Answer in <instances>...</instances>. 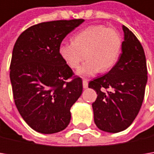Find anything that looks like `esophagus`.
<instances>
[{
    "instance_id": "34e87169",
    "label": "esophagus",
    "mask_w": 154,
    "mask_h": 154,
    "mask_svg": "<svg viewBox=\"0 0 154 154\" xmlns=\"http://www.w3.org/2000/svg\"><path fill=\"white\" fill-rule=\"evenodd\" d=\"M82 84H83V87H84V88H87V87H88V81L86 80H83Z\"/></svg>"
}]
</instances>
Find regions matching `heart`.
I'll return each instance as SVG.
<instances>
[{"label": "heart", "instance_id": "obj_1", "mask_svg": "<svg viewBox=\"0 0 154 154\" xmlns=\"http://www.w3.org/2000/svg\"><path fill=\"white\" fill-rule=\"evenodd\" d=\"M122 44L121 36L116 29L92 25L76 33L74 42H62L59 54L72 68H78L86 56L87 60L78 69V74L89 76L113 68L119 58Z\"/></svg>", "mask_w": 154, "mask_h": 154}]
</instances>
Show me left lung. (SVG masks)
Wrapping results in <instances>:
<instances>
[{
  "mask_svg": "<svg viewBox=\"0 0 154 154\" xmlns=\"http://www.w3.org/2000/svg\"><path fill=\"white\" fill-rule=\"evenodd\" d=\"M122 30L124 41L118 61L105 75L88 84L98 94L92 103L94 122L109 133L121 132L131 125L141 107L147 81L142 45L128 28L123 26Z\"/></svg>",
  "mask_w": 154,
  "mask_h": 154,
  "instance_id": "8db88e82",
  "label": "left lung"
}]
</instances>
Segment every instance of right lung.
I'll use <instances>...</instances> for the list:
<instances>
[{
    "mask_svg": "<svg viewBox=\"0 0 154 154\" xmlns=\"http://www.w3.org/2000/svg\"><path fill=\"white\" fill-rule=\"evenodd\" d=\"M84 20L43 22L27 28L15 43L10 63L14 99L35 131L54 134L70 122V108L82 93V80L59 54L64 38Z\"/></svg>",
    "mask_w": 154,
    "mask_h": 154,
    "instance_id": "right-lung-1",
    "label": "right lung"
}]
</instances>
